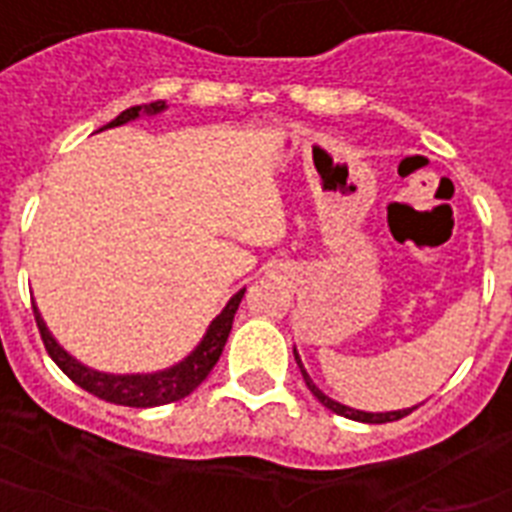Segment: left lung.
I'll return each instance as SVG.
<instances>
[{"mask_svg": "<svg viewBox=\"0 0 512 512\" xmlns=\"http://www.w3.org/2000/svg\"><path fill=\"white\" fill-rule=\"evenodd\" d=\"M295 353V348H293ZM295 361H298V369H301L303 374V382H306V387L311 390V395H314L319 403L324 405V408H329L332 413H337V416H345V418H353V421H361V424H387V421H398V418L408 416V413L413 411V408H418V405H413V408H403V411H387V413H366V411H356V408H350V405H342L337 403V400H332L329 395H324L319 387H316L314 382H311V377H308V371L303 369L301 358H298V353H295Z\"/></svg>", "mask_w": 512, "mask_h": 512, "instance_id": "1", "label": "left lung"}]
</instances>
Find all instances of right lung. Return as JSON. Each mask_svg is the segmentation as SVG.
<instances>
[{
  "label": "right lung",
  "mask_w": 512,
  "mask_h": 512,
  "mask_svg": "<svg viewBox=\"0 0 512 512\" xmlns=\"http://www.w3.org/2000/svg\"><path fill=\"white\" fill-rule=\"evenodd\" d=\"M164 109H167L164 101H151V104H141V107H130L125 109V112L117 114V117H114L109 125H104V128H117V125H125V122L130 120H138L141 114H159L164 112ZM243 295H246V287L238 290V293L227 301V306L222 308V314H219L217 319L209 324V329H206L204 340L190 350V356H185L183 361L170 366V369L154 371V374H107V371L88 369V366H83L80 361H75V358L54 340L36 306H33V316H36L38 332H41L46 353L52 356V361L57 363L59 369L65 371L67 377L73 379L78 387H83V390L96 395V398L107 400V403L114 405L154 408V405H167L175 403V400L188 398L190 392L196 390L198 384L209 377V371L217 366L219 356H222V350H225V342L227 337H230L232 329V319H235V311H238Z\"/></svg>",
  "instance_id": "add662e5"
}]
</instances>
